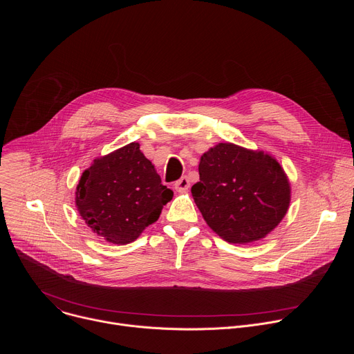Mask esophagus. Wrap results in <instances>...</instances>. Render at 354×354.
<instances>
[{
  "instance_id": "esophagus-1",
  "label": "esophagus",
  "mask_w": 354,
  "mask_h": 354,
  "mask_svg": "<svg viewBox=\"0 0 354 354\" xmlns=\"http://www.w3.org/2000/svg\"><path fill=\"white\" fill-rule=\"evenodd\" d=\"M174 186H175V189L178 192H186L189 189V186H190V182H189V179L186 176H182L179 180L175 182Z\"/></svg>"
}]
</instances>
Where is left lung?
<instances>
[{
	"instance_id": "8db88e82",
	"label": "left lung",
	"mask_w": 354,
	"mask_h": 354,
	"mask_svg": "<svg viewBox=\"0 0 354 354\" xmlns=\"http://www.w3.org/2000/svg\"><path fill=\"white\" fill-rule=\"evenodd\" d=\"M192 196L209 227L232 243L265 238L283 220L290 183L280 164L262 151L220 142L200 158Z\"/></svg>"
}]
</instances>
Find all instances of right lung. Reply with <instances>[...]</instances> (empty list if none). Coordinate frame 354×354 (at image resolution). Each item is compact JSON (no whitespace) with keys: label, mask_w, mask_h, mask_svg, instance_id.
Instances as JSON below:
<instances>
[{"label":"right lung","mask_w":354,"mask_h":354,"mask_svg":"<svg viewBox=\"0 0 354 354\" xmlns=\"http://www.w3.org/2000/svg\"><path fill=\"white\" fill-rule=\"evenodd\" d=\"M174 192L161 183L138 142L97 158L84 171L75 205L86 225L112 243H129L158 220Z\"/></svg>","instance_id":"1"}]
</instances>
